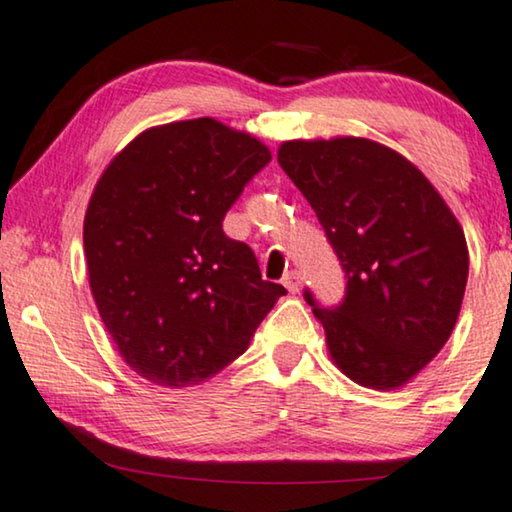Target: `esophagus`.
<instances>
[{"label":"esophagus","instance_id":"34e87169","mask_svg":"<svg viewBox=\"0 0 512 512\" xmlns=\"http://www.w3.org/2000/svg\"><path fill=\"white\" fill-rule=\"evenodd\" d=\"M284 286H286V289H289L291 293H298L300 286H303V277H300V272H298V270L286 272V275H284Z\"/></svg>","mask_w":512,"mask_h":512}]
</instances>
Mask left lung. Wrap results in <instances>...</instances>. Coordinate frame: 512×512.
<instances>
[{
	"label": "left lung",
	"mask_w": 512,
	"mask_h": 512,
	"mask_svg": "<svg viewBox=\"0 0 512 512\" xmlns=\"http://www.w3.org/2000/svg\"><path fill=\"white\" fill-rule=\"evenodd\" d=\"M277 160L312 205L347 277L335 310L305 291L328 354L361 387H403L457 324L468 279L457 216L408 158L373 139H291Z\"/></svg>",
	"instance_id": "8db88e82"
}]
</instances>
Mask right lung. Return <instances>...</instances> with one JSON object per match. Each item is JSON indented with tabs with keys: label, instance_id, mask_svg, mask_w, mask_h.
I'll use <instances>...</instances> for the list:
<instances>
[{
	"label": "right lung",
	"instance_id": "right-lung-1",
	"mask_svg": "<svg viewBox=\"0 0 512 512\" xmlns=\"http://www.w3.org/2000/svg\"><path fill=\"white\" fill-rule=\"evenodd\" d=\"M270 149L214 118L156 125L107 165L83 221L88 282L123 361L181 389L247 352L282 284L223 216Z\"/></svg>",
	"mask_w": 512,
	"mask_h": 512
}]
</instances>
